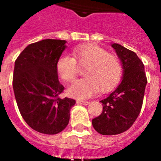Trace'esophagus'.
Listing matches in <instances>:
<instances>
[{
  "instance_id": "34e87169",
  "label": "esophagus",
  "mask_w": 161,
  "mask_h": 161,
  "mask_svg": "<svg viewBox=\"0 0 161 161\" xmlns=\"http://www.w3.org/2000/svg\"><path fill=\"white\" fill-rule=\"evenodd\" d=\"M77 103L78 104H83V105H88L90 103V102L88 101H82V100H77Z\"/></svg>"
}]
</instances>
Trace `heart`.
Instances as JSON below:
<instances>
[{
    "mask_svg": "<svg viewBox=\"0 0 161 161\" xmlns=\"http://www.w3.org/2000/svg\"><path fill=\"white\" fill-rule=\"evenodd\" d=\"M72 56L63 54L58 58L56 70L58 75L65 82H71L77 73V64L86 66L85 76L75 81L68 88V94L78 99H84L97 92L113 90L120 83L122 66L116 56L108 54L99 46L88 44L77 46L72 51Z\"/></svg>",
    "mask_w": 161,
    "mask_h": 161,
    "instance_id": "1",
    "label": "heart"
}]
</instances>
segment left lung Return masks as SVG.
<instances>
[{
  "instance_id": "left-lung-1",
  "label": "left lung",
  "mask_w": 161,
  "mask_h": 161,
  "mask_svg": "<svg viewBox=\"0 0 161 161\" xmlns=\"http://www.w3.org/2000/svg\"><path fill=\"white\" fill-rule=\"evenodd\" d=\"M112 47L121 60L123 76L115 91L100 101L103 112L92 120L95 130L103 135H118L134 124L142 109L147 83L144 64L136 53L116 43Z\"/></svg>"
}]
</instances>
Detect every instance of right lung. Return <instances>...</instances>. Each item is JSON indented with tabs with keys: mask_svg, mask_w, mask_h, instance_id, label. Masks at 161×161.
Instances as JSON below:
<instances>
[{
	"mask_svg": "<svg viewBox=\"0 0 161 161\" xmlns=\"http://www.w3.org/2000/svg\"><path fill=\"white\" fill-rule=\"evenodd\" d=\"M65 43L47 39L30 44L14 63L13 88L20 115L30 128L41 134L63 131L76 103L74 99L58 97L64 88L58 81L56 63Z\"/></svg>",
	"mask_w": 161,
	"mask_h": 161,
	"instance_id": "1",
	"label": "right lung"
}]
</instances>
